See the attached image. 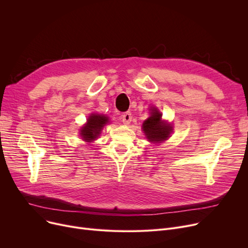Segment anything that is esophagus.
Masks as SVG:
<instances>
[{"mask_svg": "<svg viewBox=\"0 0 248 248\" xmlns=\"http://www.w3.org/2000/svg\"><path fill=\"white\" fill-rule=\"evenodd\" d=\"M122 120H123V123L124 124H128L129 123L132 122V113L127 111V112H124L123 115H122Z\"/></svg>", "mask_w": 248, "mask_h": 248, "instance_id": "1", "label": "esophagus"}]
</instances>
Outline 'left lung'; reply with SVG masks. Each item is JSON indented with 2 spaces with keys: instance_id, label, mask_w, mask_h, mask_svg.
Here are the masks:
<instances>
[{
  "instance_id": "obj_1",
  "label": "left lung",
  "mask_w": 248,
  "mask_h": 248,
  "mask_svg": "<svg viewBox=\"0 0 248 248\" xmlns=\"http://www.w3.org/2000/svg\"><path fill=\"white\" fill-rule=\"evenodd\" d=\"M151 110V116L142 124V131L150 141L161 142L170 137L172 126L162 122V113L157 108Z\"/></svg>"
}]
</instances>
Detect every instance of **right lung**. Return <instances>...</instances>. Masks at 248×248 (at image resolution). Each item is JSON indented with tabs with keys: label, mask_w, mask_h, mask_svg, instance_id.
<instances>
[{
	"label": "right lung",
	"mask_w": 248,
	"mask_h": 248,
	"mask_svg": "<svg viewBox=\"0 0 248 248\" xmlns=\"http://www.w3.org/2000/svg\"><path fill=\"white\" fill-rule=\"evenodd\" d=\"M108 122V116H104L101 114H95V113L91 114L88 117L86 124L81 128L80 135L82 139L86 141H90L96 139L101 132V128L104 126V124H107Z\"/></svg>",
	"instance_id": "right-lung-1"
}]
</instances>
